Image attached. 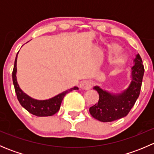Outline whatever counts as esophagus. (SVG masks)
<instances>
[{
  "mask_svg": "<svg viewBox=\"0 0 154 154\" xmlns=\"http://www.w3.org/2000/svg\"><path fill=\"white\" fill-rule=\"evenodd\" d=\"M91 83L89 81V80H83L81 83H80V87L82 89H89L91 87Z\"/></svg>",
  "mask_w": 154,
  "mask_h": 154,
  "instance_id": "obj_1",
  "label": "esophagus"
}]
</instances>
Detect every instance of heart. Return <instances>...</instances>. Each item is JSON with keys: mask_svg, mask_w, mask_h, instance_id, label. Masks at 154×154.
Here are the masks:
<instances>
[{"mask_svg": "<svg viewBox=\"0 0 154 154\" xmlns=\"http://www.w3.org/2000/svg\"><path fill=\"white\" fill-rule=\"evenodd\" d=\"M120 47L116 44H111L108 46V51L109 54H116L111 62V64L113 66H119L125 62L127 57L124 53L121 52Z\"/></svg>", "mask_w": 154, "mask_h": 154, "instance_id": "obj_1", "label": "heart"}]
</instances>
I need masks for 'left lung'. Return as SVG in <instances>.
Instances as JSON below:
<instances>
[{
	"mask_svg": "<svg viewBox=\"0 0 154 154\" xmlns=\"http://www.w3.org/2000/svg\"><path fill=\"white\" fill-rule=\"evenodd\" d=\"M144 66L139 54H136L131 67V80L127 88L121 92L114 93L94 86L93 89L99 94L97 103L89 108L93 118L102 122H111L127 116L140 94Z\"/></svg>",
	"mask_w": 154,
	"mask_h": 154,
	"instance_id": "obj_1",
	"label": "left lung"
}]
</instances>
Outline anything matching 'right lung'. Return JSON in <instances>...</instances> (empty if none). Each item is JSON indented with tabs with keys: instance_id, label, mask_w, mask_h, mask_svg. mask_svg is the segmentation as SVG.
<instances>
[{
	"instance_id": "1",
	"label": "right lung",
	"mask_w": 154,
	"mask_h": 154,
	"mask_svg": "<svg viewBox=\"0 0 154 154\" xmlns=\"http://www.w3.org/2000/svg\"><path fill=\"white\" fill-rule=\"evenodd\" d=\"M18 52L17 53L16 57H15L14 68L13 71H12V81H13L15 91L18 101L26 110H27L29 113L34 115V116H39V117L53 116L60 110L62 101H63L66 94L69 93L70 91H73V90H78V87H73V88L63 91L62 93H60V94L51 97V98L46 99V100H37V99L32 98L21 90L19 85H18V81H17L16 66Z\"/></svg>"
}]
</instances>
